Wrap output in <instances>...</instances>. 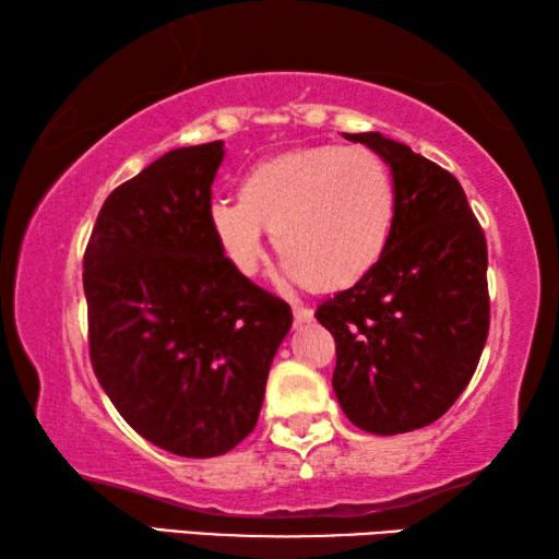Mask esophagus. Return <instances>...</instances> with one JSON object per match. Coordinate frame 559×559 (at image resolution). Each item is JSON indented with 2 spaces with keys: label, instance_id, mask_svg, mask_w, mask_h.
<instances>
[{
  "label": "esophagus",
  "instance_id": "34e87169",
  "mask_svg": "<svg viewBox=\"0 0 559 559\" xmlns=\"http://www.w3.org/2000/svg\"><path fill=\"white\" fill-rule=\"evenodd\" d=\"M293 318H296V323H310V320H313V310L302 306V302H296V306H293Z\"/></svg>",
  "mask_w": 559,
  "mask_h": 559
}]
</instances>
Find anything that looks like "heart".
<instances>
[{"mask_svg":"<svg viewBox=\"0 0 559 559\" xmlns=\"http://www.w3.org/2000/svg\"><path fill=\"white\" fill-rule=\"evenodd\" d=\"M210 229L241 276L266 259V229L283 271L333 293L362 281L392 239L396 189L384 159L367 147L320 145L266 159L246 175L241 197L210 202Z\"/></svg>","mask_w":559,"mask_h":559,"instance_id":"obj_1","label":"heart"}]
</instances>
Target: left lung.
<instances>
[{
	"instance_id": "8db88e82",
	"label": "left lung",
	"mask_w": 559,
	"mask_h": 559,
	"mask_svg": "<svg viewBox=\"0 0 559 559\" xmlns=\"http://www.w3.org/2000/svg\"><path fill=\"white\" fill-rule=\"evenodd\" d=\"M343 135L390 165L396 216L382 261L316 318L335 337L345 416L392 437L437 421L476 372L490 323L488 249L451 173L380 132Z\"/></svg>"
}]
</instances>
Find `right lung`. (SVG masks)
Segmentation results:
<instances>
[{
  "instance_id": "obj_1",
  "label": "right lung",
  "mask_w": 559,
  "mask_h": 559,
  "mask_svg": "<svg viewBox=\"0 0 559 559\" xmlns=\"http://www.w3.org/2000/svg\"><path fill=\"white\" fill-rule=\"evenodd\" d=\"M222 159V140L177 147L112 189L83 257L93 372L140 437L187 459L253 431L293 323L210 229Z\"/></svg>"
}]
</instances>
